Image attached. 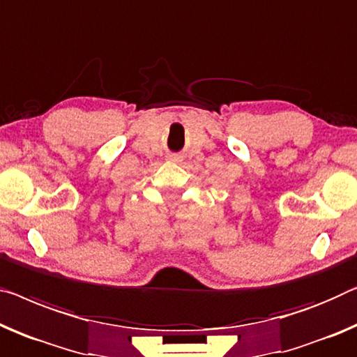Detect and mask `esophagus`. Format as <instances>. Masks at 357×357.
Masks as SVG:
<instances>
[{"mask_svg":"<svg viewBox=\"0 0 357 357\" xmlns=\"http://www.w3.org/2000/svg\"><path fill=\"white\" fill-rule=\"evenodd\" d=\"M168 162H173V163L183 162V155H179V153H169V155H168Z\"/></svg>","mask_w":357,"mask_h":357,"instance_id":"obj_1","label":"esophagus"}]
</instances>
